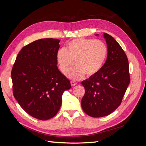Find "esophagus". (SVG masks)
Here are the masks:
<instances>
[{
	"instance_id": "obj_1",
	"label": "esophagus",
	"mask_w": 146,
	"mask_h": 146,
	"mask_svg": "<svg viewBox=\"0 0 146 146\" xmlns=\"http://www.w3.org/2000/svg\"><path fill=\"white\" fill-rule=\"evenodd\" d=\"M77 84V83L76 82H74V81H71V82H70V85H71L72 86H76Z\"/></svg>"
}]
</instances>
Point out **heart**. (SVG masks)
<instances>
[{
	"label": "heart",
	"instance_id": "b5f03b06",
	"mask_svg": "<svg viewBox=\"0 0 146 146\" xmlns=\"http://www.w3.org/2000/svg\"><path fill=\"white\" fill-rule=\"evenodd\" d=\"M107 55V47L99 39L77 38L68 44L67 48L57 51L56 58L61 72L66 74L70 66L75 64L67 73V76L78 80L86 74L94 76L102 67Z\"/></svg>",
	"mask_w": 146,
	"mask_h": 146
}]
</instances>
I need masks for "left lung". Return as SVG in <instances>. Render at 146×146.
<instances>
[{"label": "left lung", "instance_id": "left-lung-1", "mask_svg": "<svg viewBox=\"0 0 146 146\" xmlns=\"http://www.w3.org/2000/svg\"><path fill=\"white\" fill-rule=\"evenodd\" d=\"M104 37L108 47L106 62L98 73L82 82L85 90L82 107L93 117L108 116L117 108L130 82L125 52L111 35L104 33Z\"/></svg>", "mask_w": 146, "mask_h": 146}]
</instances>
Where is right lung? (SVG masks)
Listing matches in <instances>:
<instances>
[{"label":"right lung","mask_w":146,"mask_h":146,"mask_svg":"<svg viewBox=\"0 0 146 146\" xmlns=\"http://www.w3.org/2000/svg\"><path fill=\"white\" fill-rule=\"evenodd\" d=\"M58 39H41L24 46L11 70L13 93L29 115L45 121L54 117L70 83L57 67Z\"/></svg>","instance_id":"right-lung-1"}]
</instances>
